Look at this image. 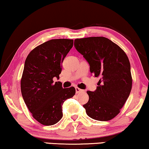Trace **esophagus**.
I'll return each instance as SVG.
<instances>
[{"label": "esophagus", "instance_id": "34e87169", "mask_svg": "<svg viewBox=\"0 0 149 149\" xmlns=\"http://www.w3.org/2000/svg\"><path fill=\"white\" fill-rule=\"evenodd\" d=\"M75 90H76V93H79L83 92V91H84L83 90V89L79 88V87H75Z\"/></svg>", "mask_w": 149, "mask_h": 149}]
</instances>
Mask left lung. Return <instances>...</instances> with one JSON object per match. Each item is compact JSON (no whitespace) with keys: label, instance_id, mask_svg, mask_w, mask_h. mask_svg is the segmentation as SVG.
I'll return each mask as SVG.
<instances>
[{"label":"left lung","instance_id":"left-lung-1","mask_svg":"<svg viewBox=\"0 0 149 149\" xmlns=\"http://www.w3.org/2000/svg\"><path fill=\"white\" fill-rule=\"evenodd\" d=\"M76 49L90 66V72L100 77L95 91H87L89 101L83 105L87 115L95 120L109 121L120 113L131 92L130 63L125 52L103 36L74 40Z\"/></svg>","mask_w":149,"mask_h":149}]
</instances>
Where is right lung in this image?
<instances>
[{
  "instance_id": "obj_1",
  "label": "right lung",
  "mask_w": 149,
  "mask_h": 149,
  "mask_svg": "<svg viewBox=\"0 0 149 149\" xmlns=\"http://www.w3.org/2000/svg\"><path fill=\"white\" fill-rule=\"evenodd\" d=\"M73 46L72 39H52L36 47L28 55L21 79L24 102L32 117L44 125L62 119V105L75 94L74 87L62 88L59 79L63 60Z\"/></svg>"
}]
</instances>
